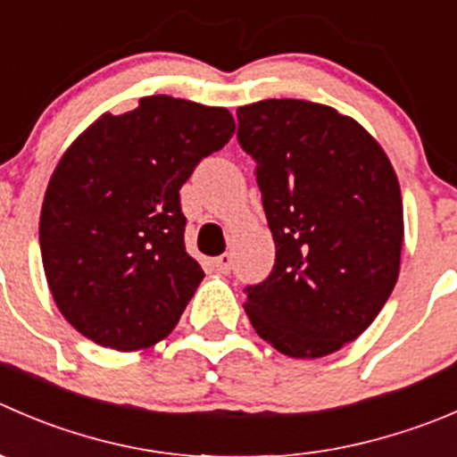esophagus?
<instances>
[{
	"label": "esophagus",
	"instance_id": "esophagus-1",
	"mask_svg": "<svg viewBox=\"0 0 457 457\" xmlns=\"http://www.w3.org/2000/svg\"><path fill=\"white\" fill-rule=\"evenodd\" d=\"M214 268L219 270L220 274H229V270H232V254H229V252H225V254L216 256Z\"/></svg>",
	"mask_w": 457,
	"mask_h": 457
}]
</instances>
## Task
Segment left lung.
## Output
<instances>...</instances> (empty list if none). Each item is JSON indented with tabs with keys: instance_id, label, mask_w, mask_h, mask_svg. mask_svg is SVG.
I'll return each mask as SVG.
<instances>
[{
	"instance_id": "1",
	"label": "left lung",
	"mask_w": 457,
	"mask_h": 457,
	"mask_svg": "<svg viewBox=\"0 0 457 457\" xmlns=\"http://www.w3.org/2000/svg\"><path fill=\"white\" fill-rule=\"evenodd\" d=\"M238 143L256 161L277 259L247 286L261 339L317 360L357 339L400 274L404 212L395 170L357 120L317 102L238 106Z\"/></svg>"
}]
</instances>
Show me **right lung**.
<instances>
[{"mask_svg": "<svg viewBox=\"0 0 457 457\" xmlns=\"http://www.w3.org/2000/svg\"><path fill=\"white\" fill-rule=\"evenodd\" d=\"M232 134L223 106L147 96L66 149L42 203L39 247L57 308L87 339L131 353L174 330L205 277L185 252L179 192Z\"/></svg>", "mask_w": 457, "mask_h": 457, "instance_id": "1", "label": "right lung"}]
</instances>
